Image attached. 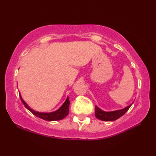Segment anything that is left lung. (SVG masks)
<instances>
[{"instance_id":"obj_1","label":"left lung","mask_w":156,"mask_h":156,"mask_svg":"<svg viewBox=\"0 0 156 156\" xmlns=\"http://www.w3.org/2000/svg\"><path fill=\"white\" fill-rule=\"evenodd\" d=\"M133 104V103H132ZM130 105L129 106L125 107L124 109L112 111V112H105V111L100 109L98 107H95V115L96 117L100 120L103 121H114L115 120L120 118L121 116H122L125 113L127 112L129 108L132 105Z\"/></svg>"}]
</instances>
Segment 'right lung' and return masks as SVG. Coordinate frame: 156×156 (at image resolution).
Segmentation results:
<instances>
[{"mask_svg": "<svg viewBox=\"0 0 156 156\" xmlns=\"http://www.w3.org/2000/svg\"><path fill=\"white\" fill-rule=\"evenodd\" d=\"M19 96H20L21 101H22L23 105H25L26 109H27L29 111H30L34 115H35L38 118H40L41 119H43L44 120H47V121L60 120L63 119V118H65L66 116L69 114V112L70 101L68 96L64 103L62 104V106L60 107L58 109L55 111V112L47 113V112H36L35 110H34L33 109H31V108H30V107L26 103L24 100H23L20 92H19Z\"/></svg>", "mask_w": 156, "mask_h": 156, "instance_id": "right-lung-1", "label": "right lung"}]
</instances>
